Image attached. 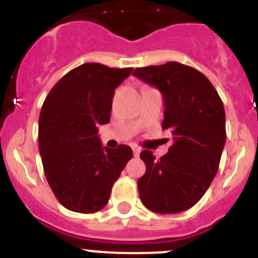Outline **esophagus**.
<instances>
[{"instance_id":"esophagus-1","label":"esophagus","mask_w":258,"mask_h":258,"mask_svg":"<svg viewBox=\"0 0 258 258\" xmlns=\"http://www.w3.org/2000/svg\"><path fill=\"white\" fill-rule=\"evenodd\" d=\"M132 149H133V154H134V156H140V154H141V149H140V147H138V146H133V147H132Z\"/></svg>"}]
</instances>
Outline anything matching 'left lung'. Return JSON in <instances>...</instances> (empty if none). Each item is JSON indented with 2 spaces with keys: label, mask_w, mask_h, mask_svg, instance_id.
Masks as SVG:
<instances>
[{
  "label": "left lung",
  "mask_w": 258,
  "mask_h": 258,
  "mask_svg": "<svg viewBox=\"0 0 258 258\" xmlns=\"http://www.w3.org/2000/svg\"><path fill=\"white\" fill-rule=\"evenodd\" d=\"M133 75L161 92V127L174 141L160 159L141 152L146 173L137 182L140 199L156 213H179L202 199L218 170L226 142L223 103L202 72L178 61L136 68Z\"/></svg>",
  "instance_id": "left-lung-1"
}]
</instances>
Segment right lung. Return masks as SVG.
Segmentation results:
<instances>
[{
	"label": "right lung",
	"mask_w": 258,
	"mask_h": 258,
	"mask_svg": "<svg viewBox=\"0 0 258 258\" xmlns=\"http://www.w3.org/2000/svg\"><path fill=\"white\" fill-rule=\"evenodd\" d=\"M133 68L85 63L52 86L41 108L38 147L47 183L61 206L94 213L133 156L129 146L102 147L98 125L108 124L115 89Z\"/></svg>",
	"instance_id": "obj_1"
}]
</instances>
